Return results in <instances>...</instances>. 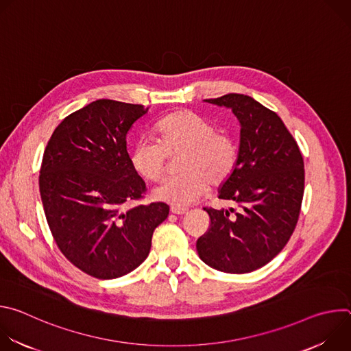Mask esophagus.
Wrapping results in <instances>:
<instances>
[{
	"label": "esophagus",
	"instance_id": "34e87169",
	"mask_svg": "<svg viewBox=\"0 0 351 351\" xmlns=\"http://www.w3.org/2000/svg\"><path fill=\"white\" fill-rule=\"evenodd\" d=\"M171 211H172V214H175V215H184L189 210H187V208H182V207H172Z\"/></svg>",
	"mask_w": 351,
	"mask_h": 351
}]
</instances>
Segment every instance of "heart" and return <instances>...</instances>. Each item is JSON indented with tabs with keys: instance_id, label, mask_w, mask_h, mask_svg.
Listing matches in <instances>:
<instances>
[{
	"instance_id": "heart-1",
	"label": "heart",
	"mask_w": 351,
	"mask_h": 351,
	"mask_svg": "<svg viewBox=\"0 0 351 351\" xmlns=\"http://www.w3.org/2000/svg\"><path fill=\"white\" fill-rule=\"evenodd\" d=\"M156 132L158 143L140 140L134 144L130 162L145 180L157 182L168 165V156L178 157L182 175L164 180L153 190L158 202L173 207H187L206 194L210 183L221 186L237 167L239 147L226 132L193 111L183 110L162 118Z\"/></svg>"
}]
</instances>
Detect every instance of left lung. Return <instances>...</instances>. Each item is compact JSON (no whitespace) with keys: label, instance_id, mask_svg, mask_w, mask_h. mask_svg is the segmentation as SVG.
<instances>
[{"label":"left lung","instance_id":"obj_1","mask_svg":"<svg viewBox=\"0 0 351 351\" xmlns=\"http://www.w3.org/2000/svg\"><path fill=\"white\" fill-rule=\"evenodd\" d=\"M204 101L232 110L240 123L237 167L218 191L240 210L204 208L211 223L197 253L217 271L247 274L289 241L303 202L304 161L282 119L253 97L230 93Z\"/></svg>","mask_w":351,"mask_h":351}]
</instances>
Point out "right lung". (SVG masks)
I'll return each mask as SVG.
<instances>
[{
    "label": "right lung",
    "mask_w": 351,
    "mask_h": 351,
    "mask_svg": "<svg viewBox=\"0 0 351 351\" xmlns=\"http://www.w3.org/2000/svg\"><path fill=\"white\" fill-rule=\"evenodd\" d=\"M147 111L97 99L57 126L43 156L38 186L49 230L61 253L98 279L136 269L149 253L154 229L169 214L165 203L125 207L145 191L126 136Z\"/></svg>",
    "instance_id": "obj_1"
}]
</instances>
